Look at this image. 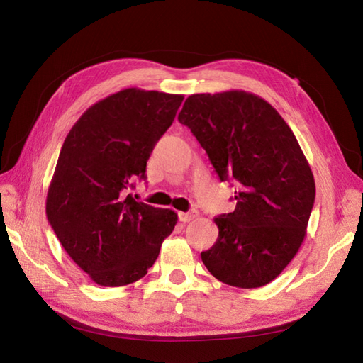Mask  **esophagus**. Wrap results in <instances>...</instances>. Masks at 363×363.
<instances>
[{"label": "esophagus", "mask_w": 363, "mask_h": 363, "mask_svg": "<svg viewBox=\"0 0 363 363\" xmlns=\"http://www.w3.org/2000/svg\"><path fill=\"white\" fill-rule=\"evenodd\" d=\"M177 217H179V220H181L182 223H189V221H191V220H194V218L196 217V212H195V211L179 212V215H177Z\"/></svg>", "instance_id": "1"}]
</instances>
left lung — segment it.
<instances>
[{
  "label": "left lung",
  "instance_id": "8db88e82",
  "mask_svg": "<svg viewBox=\"0 0 363 363\" xmlns=\"http://www.w3.org/2000/svg\"><path fill=\"white\" fill-rule=\"evenodd\" d=\"M220 181L237 186L234 212L201 259L233 287L272 282L296 256L315 203V181L295 134L272 104L243 90L190 95L177 115Z\"/></svg>",
  "mask_w": 363,
  "mask_h": 363
}]
</instances>
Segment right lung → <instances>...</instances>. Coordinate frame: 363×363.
<instances>
[{"label":"right lung","instance_id":"1","mask_svg":"<svg viewBox=\"0 0 363 363\" xmlns=\"http://www.w3.org/2000/svg\"><path fill=\"white\" fill-rule=\"evenodd\" d=\"M184 96L125 89L74 123L46 196V217L60 245L91 281L121 287L156 262L177 215L126 195L146 179V162L172 126Z\"/></svg>","mask_w":363,"mask_h":363}]
</instances>
